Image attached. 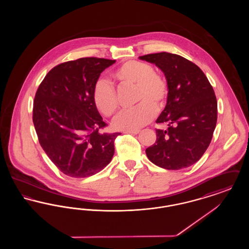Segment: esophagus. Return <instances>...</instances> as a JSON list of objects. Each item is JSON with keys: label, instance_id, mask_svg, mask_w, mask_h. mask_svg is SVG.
I'll return each instance as SVG.
<instances>
[{"label": "esophagus", "instance_id": "esophagus-1", "mask_svg": "<svg viewBox=\"0 0 249 249\" xmlns=\"http://www.w3.org/2000/svg\"><path fill=\"white\" fill-rule=\"evenodd\" d=\"M124 133H128V134H137V133H139V130H126V131H124Z\"/></svg>", "mask_w": 249, "mask_h": 249}]
</instances>
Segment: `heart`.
Segmentation results:
<instances>
[{
  "instance_id": "1",
  "label": "heart",
  "mask_w": 249,
  "mask_h": 249,
  "mask_svg": "<svg viewBox=\"0 0 249 249\" xmlns=\"http://www.w3.org/2000/svg\"><path fill=\"white\" fill-rule=\"evenodd\" d=\"M114 79L122 86L134 87L135 107L124 111L114 126L120 130H137L154 119L156 111L166 107L170 87L164 76L157 73L154 67L140 60H128L113 73ZM92 100L98 111L105 117H114L119 111V100L114 87L105 80H98L92 90Z\"/></svg>"
}]
</instances>
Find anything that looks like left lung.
Here are the masks:
<instances>
[{
    "label": "left lung",
    "instance_id": "obj_1",
    "mask_svg": "<svg viewBox=\"0 0 249 249\" xmlns=\"http://www.w3.org/2000/svg\"><path fill=\"white\" fill-rule=\"evenodd\" d=\"M164 72L170 94L157 123V139L145 149L155 165L180 170L194 164L209 146L217 119L213 87L195 63L177 54L160 52L141 56Z\"/></svg>",
    "mask_w": 249,
    "mask_h": 249
}]
</instances>
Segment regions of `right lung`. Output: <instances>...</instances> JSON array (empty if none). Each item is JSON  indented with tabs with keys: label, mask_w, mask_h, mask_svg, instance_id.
<instances>
[{
	"label": "right lung",
	"mask_w": 249,
	"mask_h": 249,
	"mask_svg": "<svg viewBox=\"0 0 249 249\" xmlns=\"http://www.w3.org/2000/svg\"><path fill=\"white\" fill-rule=\"evenodd\" d=\"M116 60L81 58L48 71L36 91L33 121L38 140L61 173L73 178L93 176L111 161L120 132L107 126L92 100L101 72Z\"/></svg>",
	"instance_id": "1"
}]
</instances>
